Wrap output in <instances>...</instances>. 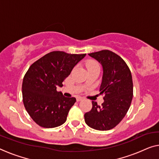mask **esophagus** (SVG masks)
<instances>
[{
	"instance_id": "1",
	"label": "esophagus",
	"mask_w": 159,
	"mask_h": 159,
	"mask_svg": "<svg viewBox=\"0 0 159 159\" xmlns=\"http://www.w3.org/2000/svg\"><path fill=\"white\" fill-rule=\"evenodd\" d=\"M83 99H84V98H82V97L78 96V97H77V98H76V101H82V100H83Z\"/></svg>"
}]
</instances>
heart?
I'll return each instance as SVG.
<instances>
[{
	"instance_id": "1",
	"label": "heart",
	"mask_w": 159,
	"mask_h": 159,
	"mask_svg": "<svg viewBox=\"0 0 159 159\" xmlns=\"http://www.w3.org/2000/svg\"><path fill=\"white\" fill-rule=\"evenodd\" d=\"M87 68L88 69L89 68H99V66L96 62H95L93 61H89V62L87 63Z\"/></svg>"
}]
</instances>
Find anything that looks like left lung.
Returning a JSON list of instances; mask_svg holds the SVG:
<instances>
[{
    "mask_svg": "<svg viewBox=\"0 0 159 159\" xmlns=\"http://www.w3.org/2000/svg\"><path fill=\"white\" fill-rule=\"evenodd\" d=\"M103 68L100 94L104 93L101 106L92 101V108L84 114L85 122L98 131L112 129L121 121L133 98L131 73L119 56L108 50L89 53Z\"/></svg>",
    "mask_w": 159,
    "mask_h": 159,
    "instance_id": "left-lung-1",
    "label": "left lung"
}]
</instances>
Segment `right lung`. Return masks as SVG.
<instances>
[{
  "label": "right lung",
  "mask_w": 159,
  "mask_h": 159,
  "mask_svg": "<svg viewBox=\"0 0 159 159\" xmlns=\"http://www.w3.org/2000/svg\"><path fill=\"white\" fill-rule=\"evenodd\" d=\"M86 55L53 51L28 68L22 84L23 104L30 116L40 126L50 129L66 122L76 99L65 97L56 89L63 86V80Z\"/></svg>",
  "instance_id": "right-lung-1"
}]
</instances>
